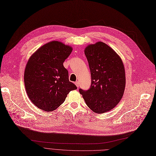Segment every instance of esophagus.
<instances>
[{
  "mask_svg": "<svg viewBox=\"0 0 156 156\" xmlns=\"http://www.w3.org/2000/svg\"><path fill=\"white\" fill-rule=\"evenodd\" d=\"M75 84H76V86H77V87H79V82L76 81V82H75Z\"/></svg>",
  "mask_w": 156,
  "mask_h": 156,
  "instance_id": "esophagus-1",
  "label": "esophagus"
}]
</instances>
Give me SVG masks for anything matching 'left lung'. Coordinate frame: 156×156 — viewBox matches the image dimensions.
I'll use <instances>...</instances> for the list:
<instances>
[{"label":"left lung","mask_w":156,"mask_h":156,"mask_svg":"<svg viewBox=\"0 0 156 156\" xmlns=\"http://www.w3.org/2000/svg\"><path fill=\"white\" fill-rule=\"evenodd\" d=\"M84 53L91 76L90 88L79 89L87 106L100 114L110 111L122 99L125 88V72L120 56L106 43L89 44Z\"/></svg>","instance_id":"1"}]
</instances>
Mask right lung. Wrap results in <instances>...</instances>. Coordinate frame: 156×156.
I'll list each match as a JSON object with an SVG mask.
<instances>
[{"label":"right lung","mask_w":156,"mask_h":156,"mask_svg":"<svg viewBox=\"0 0 156 156\" xmlns=\"http://www.w3.org/2000/svg\"><path fill=\"white\" fill-rule=\"evenodd\" d=\"M72 48L52 41L36 50L27 62L24 70L26 91L31 101L45 112L58 108L70 91L77 89L69 80L68 70L63 67Z\"/></svg>","instance_id":"right-lung-1"}]
</instances>
